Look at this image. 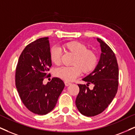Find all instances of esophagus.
I'll use <instances>...</instances> for the list:
<instances>
[{"instance_id":"obj_1","label":"esophagus","mask_w":135,"mask_h":135,"mask_svg":"<svg viewBox=\"0 0 135 135\" xmlns=\"http://www.w3.org/2000/svg\"><path fill=\"white\" fill-rule=\"evenodd\" d=\"M64 84H65V86H68L71 85V83H69V82H68V81H65Z\"/></svg>"}]
</instances>
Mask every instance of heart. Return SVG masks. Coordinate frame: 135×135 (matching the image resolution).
I'll use <instances>...</instances> for the list:
<instances>
[{
    "label": "heart",
    "mask_w": 135,
    "mask_h": 135,
    "mask_svg": "<svg viewBox=\"0 0 135 135\" xmlns=\"http://www.w3.org/2000/svg\"><path fill=\"white\" fill-rule=\"evenodd\" d=\"M62 47L74 55L71 61V66H62L54 71L56 77L66 81H72L76 79L81 71L84 73L92 71L97 64L98 58L94 51L88 49L87 46L79 41H71L64 43ZM61 50L54 46L50 50V59L52 64L59 65L61 62Z\"/></svg>",
    "instance_id": "1"
}]
</instances>
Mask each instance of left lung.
Segmentation results:
<instances>
[{"label": "left lung", "mask_w": 135, "mask_h": 135, "mask_svg": "<svg viewBox=\"0 0 135 135\" xmlns=\"http://www.w3.org/2000/svg\"><path fill=\"white\" fill-rule=\"evenodd\" d=\"M101 56L95 69L83 79L85 84H78L79 93L76 105L79 112L86 116H94L102 113L111 103L118 88L119 69L113 51L101 39ZM89 84L94 85L89 90Z\"/></svg>", "instance_id": "8db88e82"}]
</instances>
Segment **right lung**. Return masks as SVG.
<instances>
[{"instance_id":"right-lung-1","label":"right lung","mask_w":135,"mask_h":135,"mask_svg":"<svg viewBox=\"0 0 135 135\" xmlns=\"http://www.w3.org/2000/svg\"><path fill=\"white\" fill-rule=\"evenodd\" d=\"M49 54V37L40 38L25 47L16 68V86L20 98L29 111L39 115L54 109L65 86L58 78L43 84L52 66Z\"/></svg>"}]
</instances>
